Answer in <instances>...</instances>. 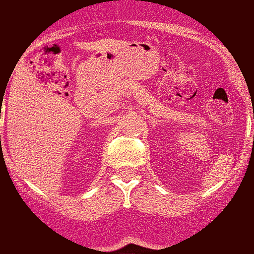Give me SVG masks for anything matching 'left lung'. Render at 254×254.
Wrapping results in <instances>:
<instances>
[{
  "label": "left lung",
  "mask_w": 254,
  "mask_h": 254,
  "mask_svg": "<svg viewBox=\"0 0 254 254\" xmlns=\"http://www.w3.org/2000/svg\"><path fill=\"white\" fill-rule=\"evenodd\" d=\"M253 140H254V136H253Z\"/></svg>",
  "instance_id": "8db88e82"
}]
</instances>
